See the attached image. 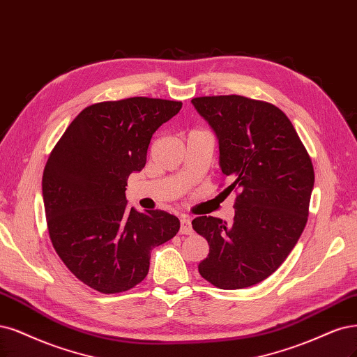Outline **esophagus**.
Instances as JSON below:
<instances>
[{
	"instance_id": "34e87169",
	"label": "esophagus",
	"mask_w": 357,
	"mask_h": 357,
	"mask_svg": "<svg viewBox=\"0 0 357 357\" xmlns=\"http://www.w3.org/2000/svg\"><path fill=\"white\" fill-rule=\"evenodd\" d=\"M192 225H190V218L189 217H183L180 220V235H192Z\"/></svg>"
}]
</instances>
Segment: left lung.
Segmentation results:
<instances>
[{
  "label": "left lung",
  "instance_id": "left-lung-1",
  "mask_svg": "<svg viewBox=\"0 0 357 357\" xmlns=\"http://www.w3.org/2000/svg\"><path fill=\"white\" fill-rule=\"evenodd\" d=\"M215 131L220 168L236 192L231 223L196 217L192 226L210 245L199 275L220 289L264 280L296 247L309 217L312 159L279 107L238 94L192 99Z\"/></svg>",
  "mask_w": 357,
  "mask_h": 357
}]
</instances>
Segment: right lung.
Returning a JSON list of instances; mask_svg holds the SVG:
<instances>
[{"label":"right lung","instance_id":"right-lung-1","mask_svg":"<svg viewBox=\"0 0 357 357\" xmlns=\"http://www.w3.org/2000/svg\"><path fill=\"white\" fill-rule=\"evenodd\" d=\"M181 102L130 97L85 107L47 159L43 198L60 260L102 294L126 292L146 278L151 252L177 235L180 221L162 210L130 208L128 176L146 164L153 132Z\"/></svg>","mask_w":357,"mask_h":357}]
</instances>
